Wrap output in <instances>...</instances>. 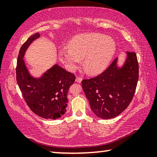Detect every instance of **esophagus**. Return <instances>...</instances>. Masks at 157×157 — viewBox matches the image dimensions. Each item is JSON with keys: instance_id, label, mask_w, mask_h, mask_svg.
I'll return each instance as SVG.
<instances>
[{"instance_id": "obj_1", "label": "esophagus", "mask_w": 157, "mask_h": 157, "mask_svg": "<svg viewBox=\"0 0 157 157\" xmlns=\"http://www.w3.org/2000/svg\"><path fill=\"white\" fill-rule=\"evenodd\" d=\"M82 80V78H80V77H77L75 79V82H78V83H80Z\"/></svg>"}]
</instances>
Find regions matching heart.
<instances>
[{
	"mask_svg": "<svg viewBox=\"0 0 157 157\" xmlns=\"http://www.w3.org/2000/svg\"><path fill=\"white\" fill-rule=\"evenodd\" d=\"M116 50V42L111 37L100 33H86L73 37L68 48L59 49V57L70 71H75L83 59L84 68L94 75L107 68Z\"/></svg>",
	"mask_w": 157,
	"mask_h": 157,
	"instance_id": "1",
	"label": "heart"
}]
</instances>
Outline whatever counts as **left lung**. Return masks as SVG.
I'll return each mask as SVG.
<instances>
[{
    "label": "left lung",
    "instance_id": "1",
    "mask_svg": "<svg viewBox=\"0 0 157 157\" xmlns=\"http://www.w3.org/2000/svg\"><path fill=\"white\" fill-rule=\"evenodd\" d=\"M127 55L121 68L117 66L116 58L99 75L82 81L91 110L100 118L118 116L134 97L139 79V63L135 52H127Z\"/></svg>",
    "mask_w": 157,
    "mask_h": 157
}]
</instances>
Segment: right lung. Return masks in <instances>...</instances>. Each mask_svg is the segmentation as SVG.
Here are the masks:
<instances>
[{"mask_svg":"<svg viewBox=\"0 0 157 157\" xmlns=\"http://www.w3.org/2000/svg\"><path fill=\"white\" fill-rule=\"evenodd\" d=\"M39 36V33L31 35L21 47L16 68L17 81L31 111L44 118L55 120L66 112L67 94L75 76L57 64L48 70L40 78L30 75L23 58L28 46Z\"/></svg>","mask_w":157,"mask_h":157,"instance_id":"add662e5","label":"right lung"}]
</instances>
